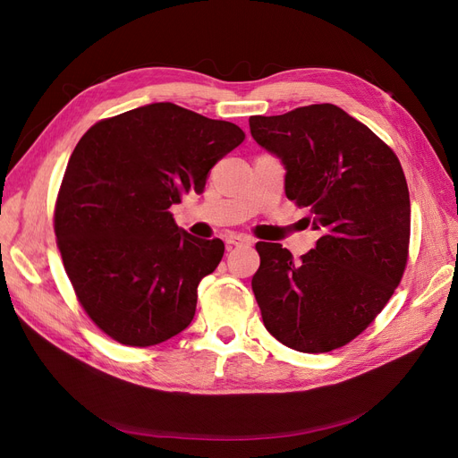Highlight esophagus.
<instances>
[{
    "instance_id": "34e87169",
    "label": "esophagus",
    "mask_w": 458,
    "mask_h": 458,
    "mask_svg": "<svg viewBox=\"0 0 458 458\" xmlns=\"http://www.w3.org/2000/svg\"><path fill=\"white\" fill-rule=\"evenodd\" d=\"M226 243H228V245H233V247L250 245L252 239L247 237V235H242V233H228V235H226Z\"/></svg>"
}]
</instances>
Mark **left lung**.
<instances>
[{
	"instance_id": "obj_1",
	"label": "left lung",
	"mask_w": 458,
	"mask_h": 458,
	"mask_svg": "<svg viewBox=\"0 0 458 458\" xmlns=\"http://www.w3.org/2000/svg\"><path fill=\"white\" fill-rule=\"evenodd\" d=\"M259 147L282 159L285 197L319 230L299 261L256 243L252 292L271 335L301 352H328L362 334L399 285L411 243L401 163L366 124L332 104L250 116Z\"/></svg>"
}]
</instances>
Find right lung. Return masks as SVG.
<instances>
[{
    "label": "right lung",
    "instance_id": "1",
    "mask_svg": "<svg viewBox=\"0 0 458 458\" xmlns=\"http://www.w3.org/2000/svg\"><path fill=\"white\" fill-rule=\"evenodd\" d=\"M243 139L226 120L159 102L100 120L76 144L55 202L57 247L85 314L114 342L157 345L195 318L225 243L178 228L168 208L200 195Z\"/></svg>",
    "mask_w": 458,
    "mask_h": 458
}]
</instances>
